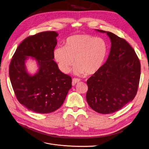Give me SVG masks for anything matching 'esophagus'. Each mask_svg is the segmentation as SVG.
Returning <instances> with one entry per match:
<instances>
[{
    "label": "esophagus",
    "instance_id": "obj_1",
    "mask_svg": "<svg viewBox=\"0 0 149 149\" xmlns=\"http://www.w3.org/2000/svg\"><path fill=\"white\" fill-rule=\"evenodd\" d=\"M80 81V79L74 78H73V79H72V85H74V86L75 84H77V83H79Z\"/></svg>",
    "mask_w": 149,
    "mask_h": 149
}]
</instances>
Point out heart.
Returning a JSON list of instances; mask_svg holds the SVG:
<instances>
[{
    "label": "heart",
    "mask_w": 149,
    "mask_h": 149,
    "mask_svg": "<svg viewBox=\"0 0 149 149\" xmlns=\"http://www.w3.org/2000/svg\"><path fill=\"white\" fill-rule=\"evenodd\" d=\"M105 39L88 34L69 37L65 47H57L54 50V58L59 69L65 74L70 72L74 64L77 75H92L102 66L107 54Z\"/></svg>",
    "instance_id": "obj_1"
}]
</instances>
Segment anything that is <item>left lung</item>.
Masks as SVG:
<instances>
[{
  "label": "left lung",
  "mask_w": 149,
  "mask_h": 149,
  "mask_svg": "<svg viewBox=\"0 0 149 149\" xmlns=\"http://www.w3.org/2000/svg\"><path fill=\"white\" fill-rule=\"evenodd\" d=\"M106 33L111 46L105 63L87 81L86 100L92 109L101 114L117 111L135 97L140 82L141 65L132 47L124 39Z\"/></svg>",
  "instance_id": "8db88e82"
}]
</instances>
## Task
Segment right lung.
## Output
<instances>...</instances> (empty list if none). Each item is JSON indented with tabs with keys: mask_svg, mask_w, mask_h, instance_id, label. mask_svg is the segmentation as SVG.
Masks as SVG:
<instances>
[{
	"mask_svg": "<svg viewBox=\"0 0 149 149\" xmlns=\"http://www.w3.org/2000/svg\"><path fill=\"white\" fill-rule=\"evenodd\" d=\"M58 33L43 32L26 38L18 45L9 65V78L19 102L28 110L45 114L63 104L72 78L62 72L53 61ZM29 56L37 62L38 70L33 75L26 71Z\"/></svg>",
	"mask_w": 149,
	"mask_h": 149,
	"instance_id": "add662e5",
	"label": "right lung"
}]
</instances>
